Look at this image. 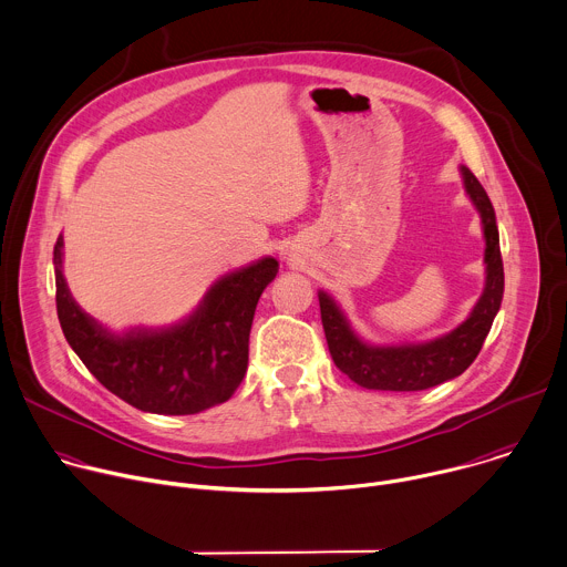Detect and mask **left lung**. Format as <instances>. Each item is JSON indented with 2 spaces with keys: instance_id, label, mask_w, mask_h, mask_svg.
<instances>
[{
  "instance_id": "1",
  "label": "left lung",
  "mask_w": 567,
  "mask_h": 567,
  "mask_svg": "<svg viewBox=\"0 0 567 567\" xmlns=\"http://www.w3.org/2000/svg\"><path fill=\"white\" fill-rule=\"evenodd\" d=\"M461 176L470 200L481 214L485 239V288L463 323L424 342L373 344L351 326L347 312L326 290L317 292L332 362L362 389L424 391L463 375L483 349L494 317L501 310L505 272L494 205L465 165H461Z\"/></svg>"
}]
</instances>
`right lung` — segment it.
<instances>
[{"label":"right lung","instance_id":"add662e5","mask_svg":"<svg viewBox=\"0 0 567 567\" xmlns=\"http://www.w3.org/2000/svg\"><path fill=\"white\" fill-rule=\"evenodd\" d=\"M62 264L60 235L53 250L55 303L69 347L113 395L161 415H192L233 398L248 369L259 297L279 272L277 259H257L216 279L185 319L116 332L78 306Z\"/></svg>","mask_w":567,"mask_h":567}]
</instances>
